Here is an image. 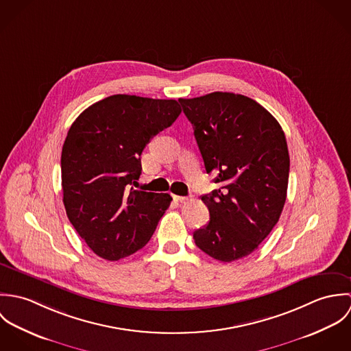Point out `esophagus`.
I'll return each mask as SVG.
<instances>
[{
	"mask_svg": "<svg viewBox=\"0 0 351 351\" xmlns=\"http://www.w3.org/2000/svg\"><path fill=\"white\" fill-rule=\"evenodd\" d=\"M173 199H174V201H178V202H182V201L188 200L186 197H184V196H177V195H173Z\"/></svg>",
	"mask_w": 351,
	"mask_h": 351,
	"instance_id": "obj_1",
	"label": "esophagus"
}]
</instances>
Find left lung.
Instances as JSON below:
<instances>
[{"label": "left lung", "mask_w": 351, "mask_h": 351, "mask_svg": "<svg viewBox=\"0 0 351 351\" xmlns=\"http://www.w3.org/2000/svg\"><path fill=\"white\" fill-rule=\"evenodd\" d=\"M208 174L220 185L201 197L209 223L193 232L209 256L250 255L277 224L287 200L289 152L280 123L246 96L213 92L180 99Z\"/></svg>", "instance_id": "left-lung-1"}]
</instances>
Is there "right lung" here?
<instances>
[{
	"instance_id": "obj_1",
	"label": "right lung",
	"mask_w": 351,
	"mask_h": 351,
	"mask_svg": "<svg viewBox=\"0 0 351 351\" xmlns=\"http://www.w3.org/2000/svg\"><path fill=\"white\" fill-rule=\"evenodd\" d=\"M180 113L178 101L114 95L71 124L60 156L63 204L78 235L101 258L119 261L145 247L173 200L134 185L142 151Z\"/></svg>"
}]
</instances>
